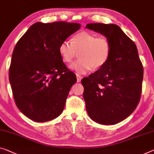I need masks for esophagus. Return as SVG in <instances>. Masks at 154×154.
Returning <instances> with one entry per match:
<instances>
[{
    "label": "esophagus",
    "mask_w": 154,
    "mask_h": 154,
    "mask_svg": "<svg viewBox=\"0 0 154 154\" xmlns=\"http://www.w3.org/2000/svg\"><path fill=\"white\" fill-rule=\"evenodd\" d=\"M82 77L80 76V75H77V82H81V80H82Z\"/></svg>",
    "instance_id": "esophagus-1"
}]
</instances>
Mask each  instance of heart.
Segmentation results:
<instances>
[{"label": "heart", "mask_w": 154, "mask_h": 154, "mask_svg": "<svg viewBox=\"0 0 154 154\" xmlns=\"http://www.w3.org/2000/svg\"><path fill=\"white\" fill-rule=\"evenodd\" d=\"M79 52V60L72 63L70 69L77 74H86L92 68L99 69L109 60L111 43L105 36L83 31L75 35L72 42L65 40L59 47V53L65 63H70Z\"/></svg>", "instance_id": "b5f03b06"}]
</instances>
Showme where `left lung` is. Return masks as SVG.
<instances>
[{
	"instance_id": "8db88e82",
	"label": "left lung",
	"mask_w": 154,
	"mask_h": 154,
	"mask_svg": "<svg viewBox=\"0 0 154 154\" xmlns=\"http://www.w3.org/2000/svg\"><path fill=\"white\" fill-rule=\"evenodd\" d=\"M86 28L103 34L111 43L106 63L82 79L87 113L101 125H116L129 116L138 104L143 64L135 43L118 26L89 23Z\"/></svg>"
}]
</instances>
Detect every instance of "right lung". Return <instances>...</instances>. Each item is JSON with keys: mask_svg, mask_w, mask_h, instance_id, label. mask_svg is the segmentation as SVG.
Masks as SVG:
<instances>
[{"mask_svg": "<svg viewBox=\"0 0 154 154\" xmlns=\"http://www.w3.org/2000/svg\"><path fill=\"white\" fill-rule=\"evenodd\" d=\"M80 27L76 23L37 22L14 47L9 79L16 105L30 120L47 122L62 113L77 78L63 62L59 47Z\"/></svg>", "mask_w": 154, "mask_h": 154, "instance_id": "1", "label": "right lung"}]
</instances>
